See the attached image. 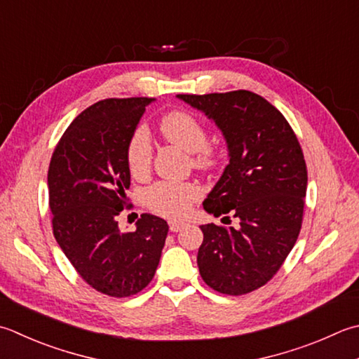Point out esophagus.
Masks as SVG:
<instances>
[{"mask_svg":"<svg viewBox=\"0 0 359 359\" xmlns=\"http://www.w3.org/2000/svg\"><path fill=\"white\" fill-rule=\"evenodd\" d=\"M182 227H184V222H175V221L170 222V230L171 231H180Z\"/></svg>","mask_w":359,"mask_h":359,"instance_id":"obj_1","label":"esophagus"}]
</instances>
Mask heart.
Listing matches in <instances>:
<instances>
[{"instance_id":"heart-1","label":"heart","mask_w":359,"mask_h":359,"mask_svg":"<svg viewBox=\"0 0 359 359\" xmlns=\"http://www.w3.org/2000/svg\"><path fill=\"white\" fill-rule=\"evenodd\" d=\"M158 129L168 142L193 154V165L201 171H213L222 161L219 147L207 143L208 132L201 119L187 110H171L160 119ZM152 163V144L142 128L133 130L128 143V165L133 177H144ZM201 198V189L194 184L157 182L146 189L144 202L154 213L182 219L191 212L193 203Z\"/></svg>"}]
</instances>
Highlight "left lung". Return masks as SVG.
Listing matches in <instances>:
<instances>
[{
  "mask_svg": "<svg viewBox=\"0 0 359 359\" xmlns=\"http://www.w3.org/2000/svg\"><path fill=\"white\" fill-rule=\"evenodd\" d=\"M177 97L213 119L229 147V165L203 208L240 219L238 230L201 226V277L217 292L243 296L268 283L297 241L308 182L304 152L286 118L252 91Z\"/></svg>",
  "mask_w": 359,
  "mask_h": 359,
  "instance_id": "1",
  "label": "left lung"
}]
</instances>
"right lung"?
Wrapping results in <instances>:
<instances>
[{"label": "right lung", "mask_w": 359, "mask_h": 359, "mask_svg": "<svg viewBox=\"0 0 359 359\" xmlns=\"http://www.w3.org/2000/svg\"><path fill=\"white\" fill-rule=\"evenodd\" d=\"M154 97H109L90 105L63 132L48 170L53 233L83 282L110 297L151 283L168 224L149 213L135 231L118 229L130 187L128 143Z\"/></svg>", "instance_id": "right-lung-1"}]
</instances>
